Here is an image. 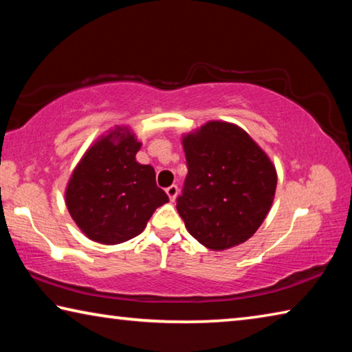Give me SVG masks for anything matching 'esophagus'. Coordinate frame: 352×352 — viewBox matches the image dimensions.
Returning a JSON list of instances; mask_svg holds the SVG:
<instances>
[{
    "instance_id": "esophagus-1",
    "label": "esophagus",
    "mask_w": 352,
    "mask_h": 352,
    "mask_svg": "<svg viewBox=\"0 0 352 352\" xmlns=\"http://www.w3.org/2000/svg\"><path fill=\"white\" fill-rule=\"evenodd\" d=\"M166 194H168V197L170 199V201H174L175 197H177V194H178V186H177V184H172V186L166 188Z\"/></svg>"
}]
</instances>
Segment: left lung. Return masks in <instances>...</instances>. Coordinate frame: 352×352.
Instances as JSON below:
<instances>
[{"label":"left lung","instance_id":"8db88e82","mask_svg":"<svg viewBox=\"0 0 352 352\" xmlns=\"http://www.w3.org/2000/svg\"><path fill=\"white\" fill-rule=\"evenodd\" d=\"M188 175L177 211L189 234L210 250L250 239L276 190V170L262 148L234 124L211 121L183 138Z\"/></svg>","mask_w":352,"mask_h":352}]
</instances>
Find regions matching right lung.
<instances>
[{
  "label": "right lung",
  "mask_w": 352,
  "mask_h": 352,
  "mask_svg": "<svg viewBox=\"0 0 352 352\" xmlns=\"http://www.w3.org/2000/svg\"><path fill=\"white\" fill-rule=\"evenodd\" d=\"M135 135L111 132L77 164L67 188V206L91 241L115 245L138 236L169 197L157 186L152 166L140 164Z\"/></svg>",
  "instance_id": "1"
}]
</instances>
